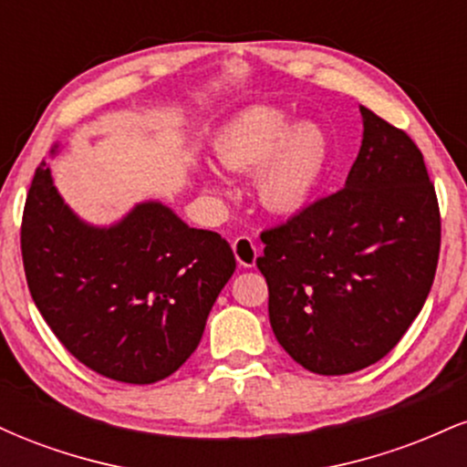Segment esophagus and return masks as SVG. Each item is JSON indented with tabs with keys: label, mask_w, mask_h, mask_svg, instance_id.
<instances>
[{
	"label": "esophagus",
	"mask_w": 467,
	"mask_h": 467,
	"mask_svg": "<svg viewBox=\"0 0 467 467\" xmlns=\"http://www.w3.org/2000/svg\"><path fill=\"white\" fill-rule=\"evenodd\" d=\"M233 252L241 267H254L256 256H259V248H256V244L248 237V234H239V237L233 241Z\"/></svg>",
	"instance_id": "obj_1"
}]
</instances>
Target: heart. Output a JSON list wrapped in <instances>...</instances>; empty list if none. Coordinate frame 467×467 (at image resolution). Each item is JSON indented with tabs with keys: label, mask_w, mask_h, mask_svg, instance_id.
Here are the masks:
<instances>
[{
	"label": "heart",
	"mask_w": 467,
	"mask_h": 467,
	"mask_svg": "<svg viewBox=\"0 0 467 467\" xmlns=\"http://www.w3.org/2000/svg\"><path fill=\"white\" fill-rule=\"evenodd\" d=\"M285 109L252 105L239 111L215 136V155L226 169L254 171L256 195L267 211L296 213L314 197L329 166V140L314 122H298ZM206 182L223 180L208 171Z\"/></svg>",
	"instance_id": "1"
}]
</instances>
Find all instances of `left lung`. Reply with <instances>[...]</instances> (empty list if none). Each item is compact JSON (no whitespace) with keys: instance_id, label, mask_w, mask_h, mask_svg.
Here are the masks:
<instances>
[{"instance_id":"1","label":"left lung","mask_w":467,"mask_h":467,"mask_svg":"<svg viewBox=\"0 0 467 467\" xmlns=\"http://www.w3.org/2000/svg\"><path fill=\"white\" fill-rule=\"evenodd\" d=\"M362 147L345 189L261 233L278 345L318 375L382 360L435 281L441 217L409 133L360 107Z\"/></svg>"}]
</instances>
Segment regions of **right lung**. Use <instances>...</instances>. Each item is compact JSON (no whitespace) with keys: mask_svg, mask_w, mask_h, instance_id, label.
<instances>
[{"mask_svg":"<svg viewBox=\"0 0 467 467\" xmlns=\"http://www.w3.org/2000/svg\"><path fill=\"white\" fill-rule=\"evenodd\" d=\"M21 256L32 301L61 345L127 384L160 382L189 360L237 267L226 239L186 226L160 202L136 203L107 228L85 223L46 162L26 197Z\"/></svg>","mask_w":467,"mask_h":467,"instance_id":"right-lung-1","label":"right lung"}]
</instances>
